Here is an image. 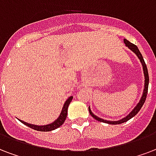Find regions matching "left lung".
<instances>
[{
  "label": "left lung",
  "instance_id": "1",
  "mask_svg": "<svg viewBox=\"0 0 156 156\" xmlns=\"http://www.w3.org/2000/svg\"><path fill=\"white\" fill-rule=\"evenodd\" d=\"M123 41H124V43H125L126 46H128V48L131 50V51H133L135 53V54L137 55V57L140 59V61H141V65H142V68H143V72H144V76H145V87H144V91H143V94H142V97H141V100H140V101L137 105H136V106L134 108L133 111L129 114L128 115H127L126 117H124L123 119H120V120L119 121H109V120H105V119H102L101 118L97 117V115H95L93 113L91 112V109H90V106L88 107V110H89V113H90V115L92 116V117L95 119H97V120L100 121V122H103V123H109V124H119V123H123L124 122H127L128 120H129L130 119H132L133 117H134L135 115L137 114V113L140 111L141 110V108L142 107V105H144L145 101H146V98H147V91H148V85H149V75H148V70H147V65H146V63L144 61V59H143V57L141 55V52L137 48V46L136 45H134V44L131 43L130 41H128L127 39H123Z\"/></svg>",
  "mask_w": 156,
  "mask_h": 156
}]
</instances>
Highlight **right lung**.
Segmentation results:
<instances>
[{
  "mask_svg": "<svg viewBox=\"0 0 156 156\" xmlns=\"http://www.w3.org/2000/svg\"><path fill=\"white\" fill-rule=\"evenodd\" d=\"M72 99H73V97H70L69 99L65 101L64 106H63L62 111L60 113V115L59 116V118L57 119L56 120L54 121L52 123H50V124H47V125L44 126H38V125H34V124H31V123H26L24 121L20 120L21 123H23V124H25L29 128H33L34 130L37 131H41V132H49V131L55 130V128H59L60 126L62 125L63 123H65V119H66V117H67V113H68V107L69 105L70 102L72 101Z\"/></svg>",
  "mask_w": 156,
  "mask_h": 156,
  "instance_id": "obj_1",
  "label": "right lung"
}]
</instances>
